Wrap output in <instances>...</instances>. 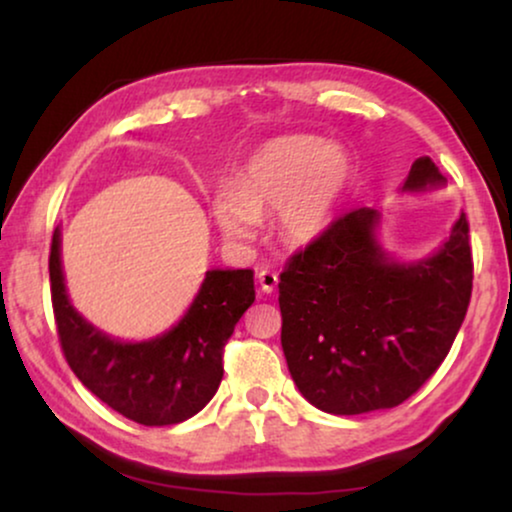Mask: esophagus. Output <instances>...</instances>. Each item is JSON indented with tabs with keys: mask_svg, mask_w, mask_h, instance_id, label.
Listing matches in <instances>:
<instances>
[{
	"mask_svg": "<svg viewBox=\"0 0 512 512\" xmlns=\"http://www.w3.org/2000/svg\"><path fill=\"white\" fill-rule=\"evenodd\" d=\"M258 284H261V291H263V293H272V291L277 289V284H279L277 272L261 270V272H258Z\"/></svg>",
	"mask_w": 512,
	"mask_h": 512,
	"instance_id": "1",
	"label": "esophagus"
}]
</instances>
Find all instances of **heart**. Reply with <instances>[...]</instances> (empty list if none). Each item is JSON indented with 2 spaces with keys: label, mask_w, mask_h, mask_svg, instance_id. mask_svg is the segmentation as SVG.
Masks as SVG:
<instances>
[{
  "label": "heart",
  "mask_w": 512,
  "mask_h": 512,
  "mask_svg": "<svg viewBox=\"0 0 512 512\" xmlns=\"http://www.w3.org/2000/svg\"><path fill=\"white\" fill-rule=\"evenodd\" d=\"M349 179L352 163L340 146L317 137H282L249 158L235 188L214 193L212 214L235 244L254 242L261 216L277 214L279 237L305 247L331 228Z\"/></svg>",
  "instance_id": "obj_1"
}]
</instances>
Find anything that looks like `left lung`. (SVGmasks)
<instances>
[{
  "label": "left lung",
  "instance_id": "obj_1",
  "mask_svg": "<svg viewBox=\"0 0 512 512\" xmlns=\"http://www.w3.org/2000/svg\"><path fill=\"white\" fill-rule=\"evenodd\" d=\"M443 184L429 156L403 191ZM380 212L354 209L279 275L282 349L314 408L331 415L396 408L445 361L473 291L468 221L461 214L436 254L398 263L377 242Z\"/></svg>",
  "mask_w": 512,
  "mask_h": 512
}]
</instances>
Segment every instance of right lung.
Here are the masks:
<instances>
[{
  "instance_id": "right-lung-1",
  "label": "right lung",
  "mask_w": 512,
  "mask_h": 512,
  "mask_svg": "<svg viewBox=\"0 0 512 512\" xmlns=\"http://www.w3.org/2000/svg\"><path fill=\"white\" fill-rule=\"evenodd\" d=\"M48 272L69 368L102 403L144 426L186 422L212 401L223 377V347L256 300L251 270H209L177 326L153 340L121 342L97 331L69 303L60 230L53 233Z\"/></svg>"
}]
</instances>
